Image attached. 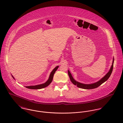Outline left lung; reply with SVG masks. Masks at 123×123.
<instances>
[{"label": "left lung", "instance_id": "left-lung-1", "mask_svg": "<svg viewBox=\"0 0 123 123\" xmlns=\"http://www.w3.org/2000/svg\"><path fill=\"white\" fill-rule=\"evenodd\" d=\"M114 61V58H113V63H112V66L111 67V68L109 71V72L105 75V76L102 79H101L100 80H99L96 83H93V84H82V83L78 82L76 81V80H75L73 79L70 72L69 71V70H68V74H69L70 80L73 84H74L75 85H77V86L79 88H84V89H93V88H98L99 86H100L102 83H103L104 82H105V81H106L108 79L109 77L110 76V75L112 73V70H113Z\"/></svg>", "mask_w": 123, "mask_h": 123}]
</instances>
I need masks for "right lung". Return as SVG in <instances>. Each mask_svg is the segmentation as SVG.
Wrapping results in <instances>:
<instances>
[{"label": "right lung", "instance_id": "add662e5", "mask_svg": "<svg viewBox=\"0 0 123 123\" xmlns=\"http://www.w3.org/2000/svg\"><path fill=\"white\" fill-rule=\"evenodd\" d=\"M59 66H57L56 67L53 71H52V72L50 74L49 78L48 79V80L45 83L42 84H40V85H36V86H26L25 87L26 88H29V89H41V88H45L47 86H48L52 81L53 79V75L55 73V71L58 69ZM12 77H13V76H12ZM13 78L14 79V78L13 77Z\"/></svg>", "mask_w": 123, "mask_h": 123}]
</instances>
